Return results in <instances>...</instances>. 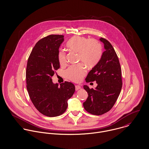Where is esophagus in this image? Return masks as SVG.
Here are the masks:
<instances>
[{
  "label": "esophagus",
  "mask_w": 149,
  "mask_h": 149,
  "mask_svg": "<svg viewBox=\"0 0 149 149\" xmlns=\"http://www.w3.org/2000/svg\"><path fill=\"white\" fill-rule=\"evenodd\" d=\"M80 88H81V86L78 85H75V89H76V91L79 90V89H80Z\"/></svg>",
  "instance_id": "obj_1"
}]
</instances>
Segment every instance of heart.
I'll use <instances>...</instances> for the list:
<instances>
[{
    "mask_svg": "<svg viewBox=\"0 0 149 149\" xmlns=\"http://www.w3.org/2000/svg\"><path fill=\"white\" fill-rule=\"evenodd\" d=\"M68 49L78 54V60L88 68H92L97 63L102 53L99 43L93 39L74 36L66 44ZM58 59L61 65L66 64V54L63 51L58 53ZM86 72L85 66L77 65L71 66L64 72V76L74 82L80 81Z\"/></svg>",
    "mask_w": 149,
    "mask_h": 149,
    "instance_id": "b5f03b06",
    "label": "heart"
}]
</instances>
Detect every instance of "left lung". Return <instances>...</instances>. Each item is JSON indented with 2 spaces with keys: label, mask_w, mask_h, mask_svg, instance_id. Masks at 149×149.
<instances>
[{
  "label": "left lung",
  "mask_w": 149,
  "mask_h": 149,
  "mask_svg": "<svg viewBox=\"0 0 149 149\" xmlns=\"http://www.w3.org/2000/svg\"><path fill=\"white\" fill-rule=\"evenodd\" d=\"M104 43V52L101 58L88 73L85 81H96L95 89L84 85L88 94L83 103L85 110L89 113L101 115L109 111L115 104L122 87V70L118 56L109 41L100 38Z\"/></svg>",
  "instance_id": "obj_1"
}]
</instances>
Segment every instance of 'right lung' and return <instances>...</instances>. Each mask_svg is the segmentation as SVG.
Listing matches in <instances>:
<instances>
[{"label":"right lung","mask_w":149,"mask_h":149,"mask_svg":"<svg viewBox=\"0 0 149 149\" xmlns=\"http://www.w3.org/2000/svg\"><path fill=\"white\" fill-rule=\"evenodd\" d=\"M64 36L50 35L36 44L29 57L26 77L27 89L34 106L43 115L54 117L64 113L75 86L70 82L54 84L52 76L60 68L59 48Z\"/></svg>","instance_id":"add662e5"}]
</instances>
